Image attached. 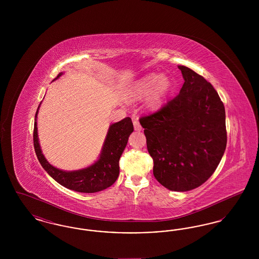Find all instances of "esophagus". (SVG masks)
I'll return each instance as SVG.
<instances>
[{"mask_svg": "<svg viewBox=\"0 0 259 259\" xmlns=\"http://www.w3.org/2000/svg\"><path fill=\"white\" fill-rule=\"evenodd\" d=\"M133 124H134V129H135L136 131H141L142 130V126H141V124H140L138 120H134Z\"/></svg>", "mask_w": 259, "mask_h": 259, "instance_id": "1", "label": "esophagus"}]
</instances>
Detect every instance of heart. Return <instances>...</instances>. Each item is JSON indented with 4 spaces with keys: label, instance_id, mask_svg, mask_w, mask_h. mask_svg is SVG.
I'll return each instance as SVG.
<instances>
[{
    "label": "heart",
    "instance_id": "1",
    "mask_svg": "<svg viewBox=\"0 0 259 259\" xmlns=\"http://www.w3.org/2000/svg\"><path fill=\"white\" fill-rule=\"evenodd\" d=\"M172 87V81L166 74L150 73L136 80L129 91L132 100L146 99V107L149 111L160 107Z\"/></svg>",
    "mask_w": 259,
    "mask_h": 259
}]
</instances>
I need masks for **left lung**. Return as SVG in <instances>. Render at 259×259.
Listing matches in <instances>:
<instances>
[{
  "label": "left lung",
  "mask_w": 259,
  "mask_h": 259,
  "mask_svg": "<svg viewBox=\"0 0 259 259\" xmlns=\"http://www.w3.org/2000/svg\"><path fill=\"white\" fill-rule=\"evenodd\" d=\"M185 83L159 111L140 118L145 128L153 175L172 191L203 185L215 171L226 148L225 110L212 85L185 66Z\"/></svg>",
  "instance_id": "obj_1"
}]
</instances>
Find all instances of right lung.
<instances>
[{
  "label": "right lung",
  "mask_w": 259,
  "mask_h": 259,
  "mask_svg": "<svg viewBox=\"0 0 259 259\" xmlns=\"http://www.w3.org/2000/svg\"><path fill=\"white\" fill-rule=\"evenodd\" d=\"M63 73L57 75L56 80ZM38 105L34 125V148L42 168L52 179L66 188L82 193H94L104 190L115 183L119 175V159L126 148L128 138L134 131L130 117L110 125L106 139L101 149L98 160L87 168L64 171L52 166L42 154L37 137V117Z\"/></svg>",
  "instance_id": "obj_1"
}]
</instances>
